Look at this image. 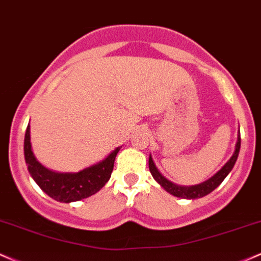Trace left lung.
<instances>
[{
	"label": "left lung",
	"mask_w": 261,
	"mask_h": 261,
	"mask_svg": "<svg viewBox=\"0 0 261 261\" xmlns=\"http://www.w3.org/2000/svg\"><path fill=\"white\" fill-rule=\"evenodd\" d=\"M239 150H241V133H238V139H237L236 144V150L232 155L229 160L224 164V166L219 170L218 172H216L212 177H210L208 180L203 181V182L198 184V185L194 186H180L176 184L171 182L168 178H165L162 174L159 172L156 166L153 162V158L151 155L149 156V170H150L153 177L156 180V182H159L169 194L176 196V197L181 198H189V200H195V198H201L203 196L211 194L216 187H218L222 184V181L227 177V175L232 171L234 164H236L237 159H238Z\"/></svg>",
	"instance_id": "left-lung-1"
}]
</instances>
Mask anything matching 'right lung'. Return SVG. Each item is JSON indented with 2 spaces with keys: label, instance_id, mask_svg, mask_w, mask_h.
Masks as SVG:
<instances>
[{
  "label": "right lung",
  "instance_id": "obj_1",
  "mask_svg": "<svg viewBox=\"0 0 261 261\" xmlns=\"http://www.w3.org/2000/svg\"><path fill=\"white\" fill-rule=\"evenodd\" d=\"M119 149L121 146L116 148L105 160L79 172H55L43 166L34 156L29 124L24 136V159L31 176L46 195L65 203L90 197L106 185Z\"/></svg>",
  "mask_w": 261,
  "mask_h": 261
}]
</instances>
